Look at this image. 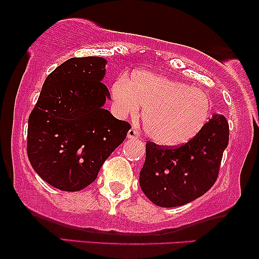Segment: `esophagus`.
Listing matches in <instances>:
<instances>
[{
	"label": "esophagus",
	"mask_w": 259,
	"mask_h": 259,
	"mask_svg": "<svg viewBox=\"0 0 259 259\" xmlns=\"http://www.w3.org/2000/svg\"><path fill=\"white\" fill-rule=\"evenodd\" d=\"M139 136H140V133L138 129H130L129 132H127V139L134 140V139H138Z\"/></svg>",
	"instance_id": "obj_1"
}]
</instances>
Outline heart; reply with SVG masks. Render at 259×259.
Returning <instances> with one entry per match:
<instances>
[{
	"label": "heart",
	"mask_w": 259,
	"mask_h": 259,
	"mask_svg": "<svg viewBox=\"0 0 259 259\" xmlns=\"http://www.w3.org/2000/svg\"><path fill=\"white\" fill-rule=\"evenodd\" d=\"M111 92L114 111L120 117H134L140 106L144 107L145 133L162 146H178L194 139L212 111L203 91L147 70L134 73L130 80L119 76Z\"/></svg>",
	"instance_id": "1"
}]
</instances>
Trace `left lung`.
<instances>
[{
	"mask_svg": "<svg viewBox=\"0 0 259 259\" xmlns=\"http://www.w3.org/2000/svg\"><path fill=\"white\" fill-rule=\"evenodd\" d=\"M229 144V124L213 114L194 139L177 148L146 144L140 186L159 207H179L201 197L214 185L223 152Z\"/></svg>",
	"mask_w": 259,
	"mask_h": 259,
	"instance_id": "1",
	"label": "left lung"
}]
</instances>
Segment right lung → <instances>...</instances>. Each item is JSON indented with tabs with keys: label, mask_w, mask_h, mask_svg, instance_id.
<instances>
[{
	"label": "right lung",
	"mask_w": 259,
	"mask_h": 259,
	"mask_svg": "<svg viewBox=\"0 0 259 259\" xmlns=\"http://www.w3.org/2000/svg\"><path fill=\"white\" fill-rule=\"evenodd\" d=\"M102 57L70 58L47 76L28 123V157L50 185L79 191L96 180L101 167L132 126L103 108L111 100L102 80Z\"/></svg>",
	"instance_id": "obj_1"
}]
</instances>
